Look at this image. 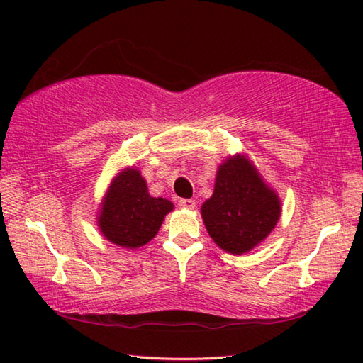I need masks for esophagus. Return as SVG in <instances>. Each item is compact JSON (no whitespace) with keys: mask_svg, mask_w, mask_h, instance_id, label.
I'll return each instance as SVG.
<instances>
[{"mask_svg":"<svg viewBox=\"0 0 363 363\" xmlns=\"http://www.w3.org/2000/svg\"><path fill=\"white\" fill-rule=\"evenodd\" d=\"M179 206L182 207V209H194L195 201L190 198H184V199H179Z\"/></svg>","mask_w":363,"mask_h":363,"instance_id":"34e87169","label":"esophagus"}]
</instances>
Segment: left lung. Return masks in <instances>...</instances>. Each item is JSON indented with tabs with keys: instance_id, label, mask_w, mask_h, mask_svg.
<instances>
[{
	"instance_id": "1",
	"label": "left lung",
	"mask_w": 363,
	"mask_h": 363,
	"mask_svg": "<svg viewBox=\"0 0 363 363\" xmlns=\"http://www.w3.org/2000/svg\"><path fill=\"white\" fill-rule=\"evenodd\" d=\"M207 233L221 250L243 254L264 242L281 217V201L252 162L237 154L218 167L212 196L201 206Z\"/></svg>"
}]
</instances>
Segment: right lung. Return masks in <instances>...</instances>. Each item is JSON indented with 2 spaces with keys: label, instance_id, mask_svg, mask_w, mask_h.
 <instances>
[{
  "label": "right lung",
  "instance_id": "obj_1",
  "mask_svg": "<svg viewBox=\"0 0 363 363\" xmlns=\"http://www.w3.org/2000/svg\"><path fill=\"white\" fill-rule=\"evenodd\" d=\"M173 203L154 198L140 172L126 168L113 177L101 203L98 226L107 240L123 248H140L152 240Z\"/></svg>",
  "mask_w": 363,
  "mask_h": 363
}]
</instances>
